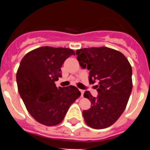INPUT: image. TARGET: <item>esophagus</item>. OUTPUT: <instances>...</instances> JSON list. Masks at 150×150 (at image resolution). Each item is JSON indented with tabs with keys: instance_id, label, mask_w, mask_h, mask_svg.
<instances>
[{
	"instance_id": "1",
	"label": "esophagus",
	"mask_w": 150,
	"mask_h": 150,
	"mask_svg": "<svg viewBox=\"0 0 150 150\" xmlns=\"http://www.w3.org/2000/svg\"><path fill=\"white\" fill-rule=\"evenodd\" d=\"M79 91H80V92H81V97H83V94H84V90L80 89Z\"/></svg>"
}]
</instances>
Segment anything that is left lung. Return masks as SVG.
<instances>
[{
  "label": "left lung",
  "instance_id": "1",
  "mask_svg": "<svg viewBox=\"0 0 150 150\" xmlns=\"http://www.w3.org/2000/svg\"><path fill=\"white\" fill-rule=\"evenodd\" d=\"M83 68L89 70V83L98 82L95 98L88 91L84 97L91 101L90 109L83 111L88 126L102 129L111 126L124 112L132 90V68L122 52L101 46L76 50Z\"/></svg>",
  "mask_w": 150,
  "mask_h": 150
}]
</instances>
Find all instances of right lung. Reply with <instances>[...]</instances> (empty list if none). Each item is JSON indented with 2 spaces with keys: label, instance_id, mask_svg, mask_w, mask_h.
I'll use <instances>...</instances> for the list:
<instances>
[{
  "label": "right lung",
  "instance_id": "add662e5",
  "mask_svg": "<svg viewBox=\"0 0 150 150\" xmlns=\"http://www.w3.org/2000/svg\"><path fill=\"white\" fill-rule=\"evenodd\" d=\"M74 50L42 46L23 57L16 74L18 90L28 112L47 126L59 124L81 93L76 87H56L61 67Z\"/></svg>",
  "mask_w": 150,
  "mask_h": 150
}]
</instances>
